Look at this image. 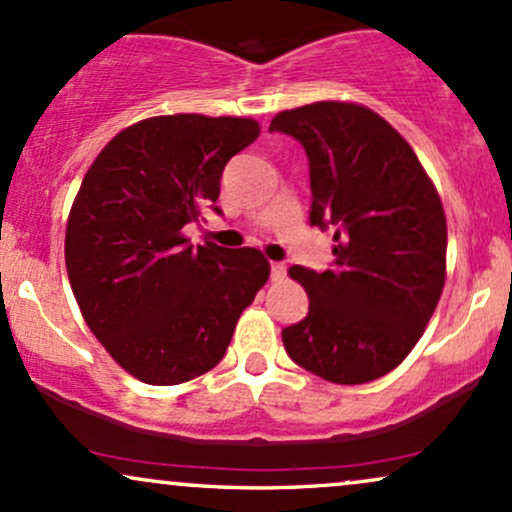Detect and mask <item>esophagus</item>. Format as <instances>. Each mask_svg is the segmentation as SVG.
I'll return each mask as SVG.
<instances>
[{"label": "esophagus", "mask_w": 512, "mask_h": 512, "mask_svg": "<svg viewBox=\"0 0 512 512\" xmlns=\"http://www.w3.org/2000/svg\"><path fill=\"white\" fill-rule=\"evenodd\" d=\"M286 276V264L284 262H272V279L279 281Z\"/></svg>", "instance_id": "34e87169"}]
</instances>
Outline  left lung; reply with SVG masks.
Returning a JSON list of instances; mask_svg holds the SVG:
<instances>
[{
	"mask_svg": "<svg viewBox=\"0 0 512 512\" xmlns=\"http://www.w3.org/2000/svg\"><path fill=\"white\" fill-rule=\"evenodd\" d=\"M269 132L301 142L310 226L334 228L332 269H289L310 308L281 330L286 354L337 385L383 378L419 342L443 293L448 226L436 187L402 134L363 105L284 110Z\"/></svg>",
	"mask_w": 512,
	"mask_h": 512,
	"instance_id": "obj_1",
	"label": "left lung"
}]
</instances>
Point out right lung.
Wrapping results in <instances>:
<instances>
[{"label":"right lung","instance_id":"obj_1","mask_svg":"<svg viewBox=\"0 0 512 512\" xmlns=\"http://www.w3.org/2000/svg\"><path fill=\"white\" fill-rule=\"evenodd\" d=\"M257 137L248 117H149L86 170L64 238L69 284L98 342L142 383L214 368L267 284L260 250L182 236L204 207L219 214L223 168Z\"/></svg>","mask_w":512,"mask_h":512}]
</instances>
